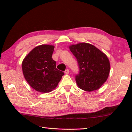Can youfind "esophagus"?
Returning a JSON list of instances; mask_svg holds the SVG:
<instances>
[{
	"label": "esophagus",
	"mask_w": 132,
	"mask_h": 132,
	"mask_svg": "<svg viewBox=\"0 0 132 132\" xmlns=\"http://www.w3.org/2000/svg\"><path fill=\"white\" fill-rule=\"evenodd\" d=\"M64 73L66 74H69V69H66L65 71H64Z\"/></svg>",
	"instance_id": "34e87169"
}]
</instances>
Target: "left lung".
I'll use <instances>...</instances> for the list:
<instances>
[{"label": "left lung", "mask_w": 132, "mask_h": 132, "mask_svg": "<svg viewBox=\"0 0 132 132\" xmlns=\"http://www.w3.org/2000/svg\"><path fill=\"white\" fill-rule=\"evenodd\" d=\"M77 58L79 73L75 76L77 85L86 91L98 89L107 79L110 63L104 53L92 45L82 43L69 46Z\"/></svg>", "instance_id": "1"}]
</instances>
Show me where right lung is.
Returning a JSON list of instances; mask_svg holds the SVG:
<instances>
[{
  "label": "right lung",
  "mask_w": 132,
  "mask_h": 132,
  "mask_svg": "<svg viewBox=\"0 0 132 132\" xmlns=\"http://www.w3.org/2000/svg\"><path fill=\"white\" fill-rule=\"evenodd\" d=\"M54 46L41 45L30 51L23 61L22 70L25 79L36 91L51 92L58 86L64 72L56 68L52 58Z\"/></svg>",
  "instance_id": "right-lung-1"
}]
</instances>
